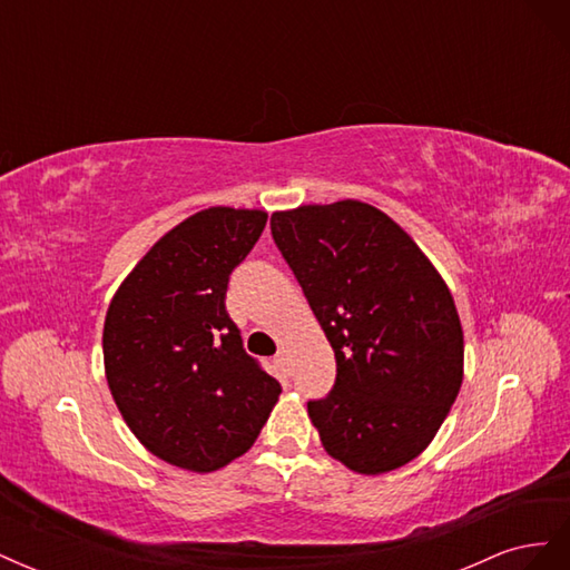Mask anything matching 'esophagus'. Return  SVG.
<instances>
[{
  "mask_svg": "<svg viewBox=\"0 0 570 570\" xmlns=\"http://www.w3.org/2000/svg\"><path fill=\"white\" fill-rule=\"evenodd\" d=\"M275 366H278L283 373H289V354L285 350L275 354Z\"/></svg>",
  "mask_w": 570,
  "mask_h": 570,
  "instance_id": "obj_1",
  "label": "esophagus"
}]
</instances>
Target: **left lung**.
<instances>
[{"label":"left lung","mask_w":570,"mask_h":570,"mask_svg":"<svg viewBox=\"0 0 570 570\" xmlns=\"http://www.w3.org/2000/svg\"><path fill=\"white\" fill-rule=\"evenodd\" d=\"M271 233L337 361L308 402L323 450L381 475L433 442L463 381V327L450 287L413 237L358 199L275 212Z\"/></svg>","instance_id":"8db88e82"}]
</instances>
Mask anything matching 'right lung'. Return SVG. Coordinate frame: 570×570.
Listing matches in <instances>:
<instances>
[{
  "label": "right lung",
  "instance_id": "right-lung-1",
  "mask_svg": "<svg viewBox=\"0 0 570 570\" xmlns=\"http://www.w3.org/2000/svg\"><path fill=\"white\" fill-rule=\"evenodd\" d=\"M266 218L233 206L187 216L107 308L101 347L120 416L145 450L183 471L212 473L247 454L281 396L226 312L230 273Z\"/></svg>",
  "mask_w": 570,
  "mask_h": 570
}]
</instances>
